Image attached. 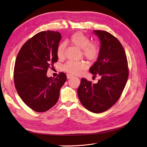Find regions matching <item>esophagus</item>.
I'll use <instances>...</instances> for the list:
<instances>
[{
    "label": "esophagus",
    "instance_id": "obj_1",
    "mask_svg": "<svg viewBox=\"0 0 147 147\" xmlns=\"http://www.w3.org/2000/svg\"><path fill=\"white\" fill-rule=\"evenodd\" d=\"M72 77H73V75H70V74H67V79H69V78H72Z\"/></svg>",
    "mask_w": 147,
    "mask_h": 147
}]
</instances>
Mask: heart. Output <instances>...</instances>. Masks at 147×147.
I'll return each instance as SVG.
<instances>
[{
	"label": "heart",
	"mask_w": 147,
	"mask_h": 147,
	"mask_svg": "<svg viewBox=\"0 0 147 147\" xmlns=\"http://www.w3.org/2000/svg\"><path fill=\"white\" fill-rule=\"evenodd\" d=\"M69 41L72 45L82 49L83 56L90 61H94L99 55L100 49L96 43H90V38L81 32L73 34L70 37ZM65 44L61 43L57 48L56 55L59 59L64 56ZM86 68V64L83 61H69L63 65V70L72 75H77Z\"/></svg>",
	"instance_id": "1"
}]
</instances>
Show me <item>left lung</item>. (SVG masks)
Listing matches in <instances>:
<instances>
[{
    "instance_id": "left-lung-1",
    "label": "left lung",
    "mask_w": 147,
    "mask_h": 147,
    "mask_svg": "<svg viewBox=\"0 0 147 147\" xmlns=\"http://www.w3.org/2000/svg\"><path fill=\"white\" fill-rule=\"evenodd\" d=\"M94 33L100 40L99 55L90 69V72L99 75L101 79L92 84L82 78L78 96L82 104L91 112L100 113L107 110L121 96L128 78L127 57L118 40L104 30Z\"/></svg>"
}]
</instances>
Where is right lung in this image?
I'll use <instances>...</instances> for the list:
<instances>
[{
	"instance_id": "add662e5",
	"label": "right lung",
	"mask_w": 147,
	"mask_h": 147,
	"mask_svg": "<svg viewBox=\"0 0 147 147\" xmlns=\"http://www.w3.org/2000/svg\"><path fill=\"white\" fill-rule=\"evenodd\" d=\"M61 39L58 32L42 31L29 39L17 55L13 74L16 90L35 112H46L57 103L67 80L63 72L55 78L47 76L48 68L58 60L56 50Z\"/></svg>"
}]
</instances>
